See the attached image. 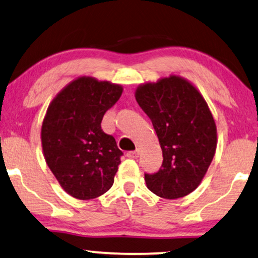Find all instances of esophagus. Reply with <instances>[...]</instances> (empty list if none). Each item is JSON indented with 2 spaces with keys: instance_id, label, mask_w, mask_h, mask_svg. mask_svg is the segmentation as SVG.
I'll return each instance as SVG.
<instances>
[{
  "instance_id": "34e87169",
  "label": "esophagus",
  "mask_w": 258,
  "mask_h": 258,
  "mask_svg": "<svg viewBox=\"0 0 258 258\" xmlns=\"http://www.w3.org/2000/svg\"><path fill=\"white\" fill-rule=\"evenodd\" d=\"M126 156H127V157H128V158L136 159V158H138V156H139V152L137 151V150H136V151H128V152L126 153Z\"/></svg>"
}]
</instances>
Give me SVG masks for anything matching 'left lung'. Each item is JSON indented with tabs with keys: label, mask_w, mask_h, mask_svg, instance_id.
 <instances>
[{
	"label": "left lung",
	"mask_w": 258,
	"mask_h": 258,
	"mask_svg": "<svg viewBox=\"0 0 258 258\" xmlns=\"http://www.w3.org/2000/svg\"><path fill=\"white\" fill-rule=\"evenodd\" d=\"M136 100L151 119L163 152L162 167L145 174L146 185L163 199L195 190L217 149V127L207 102L180 76L161 78L137 88Z\"/></svg>",
	"instance_id": "1"
}]
</instances>
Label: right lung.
<instances>
[{"label": "right lung", "instance_id": "1", "mask_svg": "<svg viewBox=\"0 0 258 258\" xmlns=\"http://www.w3.org/2000/svg\"><path fill=\"white\" fill-rule=\"evenodd\" d=\"M122 87L80 77L58 93L41 126L44 157L61 188L90 200L113 185L122 151L101 128L103 115L115 105Z\"/></svg>", "mask_w": 258, "mask_h": 258}]
</instances>
